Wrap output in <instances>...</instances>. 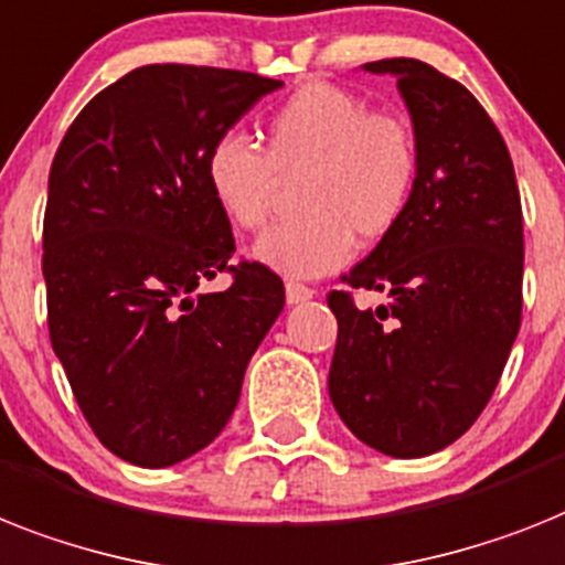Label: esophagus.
<instances>
[{"mask_svg":"<svg viewBox=\"0 0 565 565\" xmlns=\"http://www.w3.org/2000/svg\"><path fill=\"white\" fill-rule=\"evenodd\" d=\"M315 291L309 286H302V282H286V300L288 306H300V302L311 300Z\"/></svg>","mask_w":565,"mask_h":565,"instance_id":"esophagus-1","label":"esophagus"}]
</instances>
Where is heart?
Returning <instances> with one entry per match:
<instances>
[{"label": "heart", "mask_w": 565, "mask_h": 565, "mask_svg": "<svg viewBox=\"0 0 565 565\" xmlns=\"http://www.w3.org/2000/svg\"><path fill=\"white\" fill-rule=\"evenodd\" d=\"M418 143L407 120L370 111L332 83H306L271 111L265 152L236 132L207 152L204 179L231 225L268 222L279 181H297L300 216L265 231L254 259L291 279L338 271L358 245L386 239L418 184Z\"/></svg>", "instance_id": "heart-1"}]
</instances>
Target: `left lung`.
Returning <instances> with one entry per match:
<instances>
[{
    "label": "left lung",
    "instance_id": "left-lung-1",
    "mask_svg": "<svg viewBox=\"0 0 565 565\" xmlns=\"http://www.w3.org/2000/svg\"><path fill=\"white\" fill-rule=\"evenodd\" d=\"M363 72L398 81L422 167L407 216L343 277L390 306L329 294V398L363 445L418 459L454 445L500 384L523 315V207L500 129L468 88L409 57Z\"/></svg>",
    "mask_w": 565,
    "mask_h": 565
}]
</instances>
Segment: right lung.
I'll use <instances>...</instances> for the list:
<instances>
[{
	"instance_id": "obj_1",
	"label": "right lung",
	"mask_w": 565,
	"mask_h": 565,
	"mask_svg": "<svg viewBox=\"0 0 565 565\" xmlns=\"http://www.w3.org/2000/svg\"><path fill=\"white\" fill-rule=\"evenodd\" d=\"M282 86L210 65H141L83 106L49 175L42 277L72 393L111 454L170 468L236 409L282 279L231 265V222L204 179L210 147ZM231 270L227 292L201 282Z\"/></svg>"
}]
</instances>
